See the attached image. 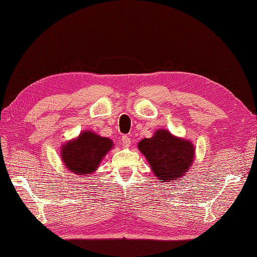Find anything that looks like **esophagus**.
I'll return each instance as SVG.
<instances>
[{"mask_svg":"<svg viewBox=\"0 0 257 257\" xmlns=\"http://www.w3.org/2000/svg\"><path fill=\"white\" fill-rule=\"evenodd\" d=\"M121 143H122L123 147L128 148V147L130 146V138L127 137V136H123V137L121 138Z\"/></svg>","mask_w":257,"mask_h":257,"instance_id":"obj_1","label":"esophagus"}]
</instances>
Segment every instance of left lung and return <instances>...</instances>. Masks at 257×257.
<instances>
[{
  "instance_id": "8db88e82",
  "label": "left lung",
  "mask_w": 257,
  "mask_h": 257,
  "mask_svg": "<svg viewBox=\"0 0 257 257\" xmlns=\"http://www.w3.org/2000/svg\"><path fill=\"white\" fill-rule=\"evenodd\" d=\"M138 149L162 183H173L186 176L195 156L191 141L176 137L166 129L156 130L153 137L142 139Z\"/></svg>"
}]
</instances>
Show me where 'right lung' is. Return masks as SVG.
Here are the masks:
<instances>
[{"label":"right lung","instance_id":"obj_1","mask_svg":"<svg viewBox=\"0 0 257 257\" xmlns=\"http://www.w3.org/2000/svg\"><path fill=\"white\" fill-rule=\"evenodd\" d=\"M113 147L114 143L109 138L98 136L91 130H83L77 138L63 144L61 159L69 172L87 177L95 172Z\"/></svg>","mask_w":257,"mask_h":257}]
</instances>
